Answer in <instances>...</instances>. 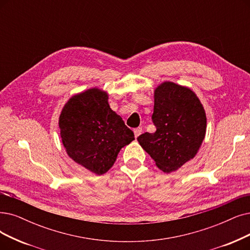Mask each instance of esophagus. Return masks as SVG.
<instances>
[{
    "label": "esophagus",
    "mask_w": 250,
    "mask_h": 250,
    "mask_svg": "<svg viewBox=\"0 0 250 250\" xmlns=\"http://www.w3.org/2000/svg\"><path fill=\"white\" fill-rule=\"evenodd\" d=\"M133 132H134V136H135V138H137L139 135L142 134V132H143V128H142V127H137V128H135V129H134Z\"/></svg>",
    "instance_id": "34e87169"
}]
</instances>
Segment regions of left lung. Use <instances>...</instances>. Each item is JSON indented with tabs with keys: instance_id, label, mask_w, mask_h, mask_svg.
Masks as SVG:
<instances>
[{
	"instance_id": "obj_1",
	"label": "left lung",
	"mask_w": 250,
	"mask_h": 250,
	"mask_svg": "<svg viewBox=\"0 0 250 250\" xmlns=\"http://www.w3.org/2000/svg\"><path fill=\"white\" fill-rule=\"evenodd\" d=\"M154 133L137 141L164 172L177 170L195 157L206 132V115L196 94L187 87L165 82L155 90Z\"/></svg>"
}]
</instances>
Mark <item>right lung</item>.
I'll return each instance as SVG.
<instances>
[{
	"label": "right lung",
	"instance_id": "obj_1",
	"mask_svg": "<svg viewBox=\"0 0 250 250\" xmlns=\"http://www.w3.org/2000/svg\"><path fill=\"white\" fill-rule=\"evenodd\" d=\"M59 128L67 155L99 175L134 139L132 130L109 107L107 94L96 88L69 99L59 117Z\"/></svg>",
	"mask_w": 250,
	"mask_h": 250
}]
</instances>
